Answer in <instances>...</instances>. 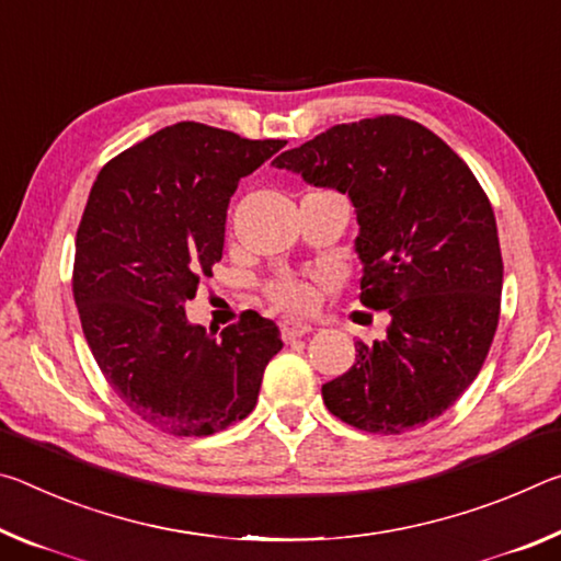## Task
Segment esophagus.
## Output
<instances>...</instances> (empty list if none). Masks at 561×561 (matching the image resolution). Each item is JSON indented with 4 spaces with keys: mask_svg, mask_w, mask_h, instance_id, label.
<instances>
[{
    "mask_svg": "<svg viewBox=\"0 0 561 561\" xmlns=\"http://www.w3.org/2000/svg\"><path fill=\"white\" fill-rule=\"evenodd\" d=\"M313 325L306 323V320H283L280 323V335L283 341H296V337L308 335Z\"/></svg>",
    "mask_w": 561,
    "mask_h": 561,
    "instance_id": "34e87169",
    "label": "esophagus"
}]
</instances>
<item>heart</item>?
Segmentation results:
<instances>
[{"label":"heart","mask_w":561,"mask_h":561,"mask_svg":"<svg viewBox=\"0 0 561 561\" xmlns=\"http://www.w3.org/2000/svg\"><path fill=\"white\" fill-rule=\"evenodd\" d=\"M268 298L273 306L280 310H290V313H306L316 302V286L313 280L300 278V275H283V278L273 280L268 286Z\"/></svg>","instance_id":"heart-1"}]
</instances>
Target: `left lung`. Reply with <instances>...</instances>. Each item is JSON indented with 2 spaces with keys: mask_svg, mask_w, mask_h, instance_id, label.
Instances as JSON below:
<instances>
[{
  "mask_svg": "<svg viewBox=\"0 0 561 561\" xmlns=\"http://www.w3.org/2000/svg\"><path fill=\"white\" fill-rule=\"evenodd\" d=\"M275 169L347 194L360 233V302L388 310L385 341L323 385L325 408L365 433L400 435L443 415L470 388L500 320L497 220L470 167L417 122L337 124Z\"/></svg>",
  "mask_w": 561,
  "mask_h": 561,
  "instance_id": "1",
  "label": "left lung"
}]
</instances>
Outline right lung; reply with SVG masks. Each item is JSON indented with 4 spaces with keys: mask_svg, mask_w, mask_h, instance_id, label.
<instances>
[{
    "mask_svg": "<svg viewBox=\"0 0 561 561\" xmlns=\"http://www.w3.org/2000/svg\"><path fill=\"white\" fill-rule=\"evenodd\" d=\"M286 141L179 122L99 171L77 231L73 300L91 355L128 410L161 433L204 437L248 417L280 330L253 310L206 333L186 300L224 255L238 181Z\"/></svg>",
    "mask_w": 561,
    "mask_h": 561,
    "instance_id": "add662e5",
    "label": "right lung"
}]
</instances>
